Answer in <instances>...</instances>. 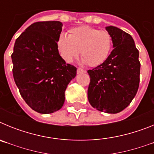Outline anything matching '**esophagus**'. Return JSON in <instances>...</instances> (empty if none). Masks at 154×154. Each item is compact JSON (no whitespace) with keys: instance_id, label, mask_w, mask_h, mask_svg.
Wrapping results in <instances>:
<instances>
[{"instance_id":"esophagus-1","label":"esophagus","mask_w":154,"mask_h":154,"mask_svg":"<svg viewBox=\"0 0 154 154\" xmlns=\"http://www.w3.org/2000/svg\"><path fill=\"white\" fill-rule=\"evenodd\" d=\"M85 72V70H84V69H81V68H78L77 69V73L78 74H80V73H84Z\"/></svg>"}]
</instances>
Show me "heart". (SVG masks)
<instances>
[{"mask_svg":"<svg viewBox=\"0 0 154 154\" xmlns=\"http://www.w3.org/2000/svg\"><path fill=\"white\" fill-rule=\"evenodd\" d=\"M61 56L72 62L80 56L91 67L98 66L106 61L112 47V36L106 31H100L89 26L72 28L69 35H62L57 42Z\"/></svg>","mask_w":154,"mask_h":154,"instance_id":"b5f03b06","label":"heart"}]
</instances>
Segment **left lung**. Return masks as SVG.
<instances>
[{
  "mask_svg": "<svg viewBox=\"0 0 154 154\" xmlns=\"http://www.w3.org/2000/svg\"><path fill=\"white\" fill-rule=\"evenodd\" d=\"M106 30L112 36L114 48L103 63L88 70V99L99 111L118 113L130 104L137 94L140 62L131 35L114 26Z\"/></svg>",
  "mask_w": 154,
  "mask_h": 154,
  "instance_id": "1",
  "label": "left lung"
}]
</instances>
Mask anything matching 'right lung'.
Instances as JSON below:
<instances>
[{
    "instance_id": "add662e5",
    "label": "right lung",
    "mask_w": 154,
    "mask_h": 154,
    "mask_svg": "<svg viewBox=\"0 0 154 154\" xmlns=\"http://www.w3.org/2000/svg\"><path fill=\"white\" fill-rule=\"evenodd\" d=\"M62 29L60 21L35 22L14 46V79L25 103L39 113H52L62 108L65 89L76 75L77 69L65 63L58 52Z\"/></svg>"
}]
</instances>
